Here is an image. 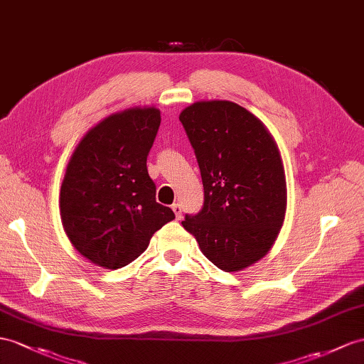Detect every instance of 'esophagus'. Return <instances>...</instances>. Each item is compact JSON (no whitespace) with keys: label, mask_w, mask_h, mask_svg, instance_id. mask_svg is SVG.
I'll return each mask as SVG.
<instances>
[{"label":"esophagus","mask_w":364,"mask_h":364,"mask_svg":"<svg viewBox=\"0 0 364 364\" xmlns=\"http://www.w3.org/2000/svg\"><path fill=\"white\" fill-rule=\"evenodd\" d=\"M171 208H173V211H174L176 219H181V218H182V205H181V203H179V202L173 203Z\"/></svg>","instance_id":"obj_1"}]
</instances>
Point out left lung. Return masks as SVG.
<instances>
[{"label": "left lung", "mask_w": 364, "mask_h": 364, "mask_svg": "<svg viewBox=\"0 0 364 364\" xmlns=\"http://www.w3.org/2000/svg\"><path fill=\"white\" fill-rule=\"evenodd\" d=\"M179 120L196 154L203 205L183 228L224 272H237L270 250L284 223L287 190L281 156L265 127L242 106L198 102Z\"/></svg>", "instance_id": "1"}]
</instances>
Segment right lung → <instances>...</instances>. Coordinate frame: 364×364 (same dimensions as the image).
I'll return each instance as SVG.
<instances>
[{
    "instance_id": "obj_1",
    "label": "right lung",
    "mask_w": 364,
    "mask_h": 364,
    "mask_svg": "<svg viewBox=\"0 0 364 364\" xmlns=\"http://www.w3.org/2000/svg\"><path fill=\"white\" fill-rule=\"evenodd\" d=\"M159 127L156 108L112 114L70 157L60 191L61 223L75 249L100 267H125L174 219L170 207L156 202L146 168Z\"/></svg>"
}]
</instances>
